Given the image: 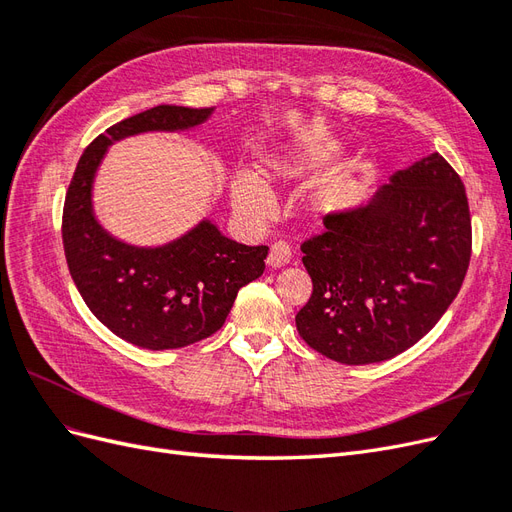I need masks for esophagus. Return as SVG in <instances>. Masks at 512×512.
<instances>
[{
    "instance_id": "obj_1",
    "label": "esophagus",
    "mask_w": 512,
    "mask_h": 512,
    "mask_svg": "<svg viewBox=\"0 0 512 512\" xmlns=\"http://www.w3.org/2000/svg\"><path fill=\"white\" fill-rule=\"evenodd\" d=\"M290 258H292V247L286 241H275L269 250L267 262L269 267H284L288 265Z\"/></svg>"
}]
</instances>
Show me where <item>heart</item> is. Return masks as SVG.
<instances>
[{"instance_id": "obj_1", "label": "heart", "mask_w": 512, "mask_h": 512, "mask_svg": "<svg viewBox=\"0 0 512 512\" xmlns=\"http://www.w3.org/2000/svg\"><path fill=\"white\" fill-rule=\"evenodd\" d=\"M232 200L235 207L254 218H267L273 209V200L267 190L247 173H239L232 179Z\"/></svg>"}]
</instances>
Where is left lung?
Listing matches in <instances>:
<instances>
[{
    "label": "left lung",
    "mask_w": 512,
    "mask_h": 512,
    "mask_svg": "<svg viewBox=\"0 0 512 512\" xmlns=\"http://www.w3.org/2000/svg\"><path fill=\"white\" fill-rule=\"evenodd\" d=\"M301 252L314 284L294 318L303 342L344 365L393 359L436 327L468 273L466 188L431 153L365 207L327 215Z\"/></svg>",
    "instance_id": "left-lung-1"
}]
</instances>
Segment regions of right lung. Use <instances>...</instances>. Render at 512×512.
Instances as JSON below:
<instances>
[{"label":"right lung","mask_w":512,"mask_h":512,"mask_svg":"<svg viewBox=\"0 0 512 512\" xmlns=\"http://www.w3.org/2000/svg\"><path fill=\"white\" fill-rule=\"evenodd\" d=\"M213 111L160 104L94 138L70 179L61 239L72 280L104 327L149 350H175L222 329L241 286L265 271L267 245L226 239L209 222L156 250H138L108 237L91 213V181L106 145L147 130H183Z\"/></svg>","instance_id":"obj_1"}]
</instances>
